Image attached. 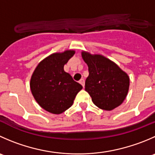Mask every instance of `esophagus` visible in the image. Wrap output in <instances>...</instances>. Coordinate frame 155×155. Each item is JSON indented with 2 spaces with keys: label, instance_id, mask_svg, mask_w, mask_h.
Masks as SVG:
<instances>
[{
  "label": "esophagus",
  "instance_id": "34e87169",
  "mask_svg": "<svg viewBox=\"0 0 155 155\" xmlns=\"http://www.w3.org/2000/svg\"><path fill=\"white\" fill-rule=\"evenodd\" d=\"M79 83L84 87V85H85V80H84V79H81L80 80H79Z\"/></svg>",
  "mask_w": 155,
  "mask_h": 155
}]
</instances>
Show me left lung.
<instances>
[{
	"label": "left lung",
	"instance_id": "1",
	"mask_svg": "<svg viewBox=\"0 0 155 155\" xmlns=\"http://www.w3.org/2000/svg\"><path fill=\"white\" fill-rule=\"evenodd\" d=\"M88 67L85 89L93 103L99 108L111 110L125 100L129 91L130 78L114 62L101 55L82 52Z\"/></svg>",
	"mask_w": 155,
	"mask_h": 155
}]
</instances>
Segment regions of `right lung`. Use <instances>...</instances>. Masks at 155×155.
<instances>
[{"instance_id":"add662e5","label":"right lung","mask_w":155,"mask_h":155,"mask_svg":"<svg viewBox=\"0 0 155 155\" xmlns=\"http://www.w3.org/2000/svg\"><path fill=\"white\" fill-rule=\"evenodd\" d=\"M74 54V51H66L50 55L38 64L31 76L30 88L33 97L51 114H60L70 108L82 88L64 70Z\"/></svg>"}]
</instances>
